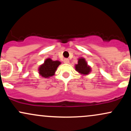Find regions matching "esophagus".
I'll use <instances>...</instances> for the list:
<instances>
[{"label":"esophagus","instance_id":"34e87169","mask_svg":"<svg viewBox=\"0 0 131 131\" xmlns=\"http://www.w3.org/2000/svg\"><path fill=\"white\" fill-rule=\"evenodd\" d=\"M69 62H70V61H69V59H68V58H64V63H69Z\"/></svg>","mask_w":131,"mask_h":131}]
</instances>
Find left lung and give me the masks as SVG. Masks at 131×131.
I'll use <instances>...</instances> for the list:
<instances>
[{
    "label": "left lung",
    "mask_w": 131,
    "mask_h": 131,
    "mask_svg": "<svg viewBox=\"0 0 131 131\" xmlns=\"http://www.w3.org/2000/svg\"><path fill=\"white\" fill-rule=\"evenodd\" d=\"M76 70L79 73L83 74H88L91 71V68L88 67L86 61L84 58H80L78 60V63L76 64Z\"/></svg>",
    "instance_id": "left-lung-1"
}]
</instances>
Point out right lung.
<instances>
[{
    "label": "right lung",
    "instance_id": "add662e5",
    "mask_svg": "<svg viewBox=\"0 0 131 131\" xmlns=\"http://www.w3.org/2000/svg\"><path fill=\"white\" fill-rule=\"evenodd\" d=\"M60 64V61H52L50 58H48L39 69V74L43 78H49L52 76L54 75L57 67Z\"/></svg>",
    "mask_w": 131,
    "mask_h": 131
}]
</instances>
